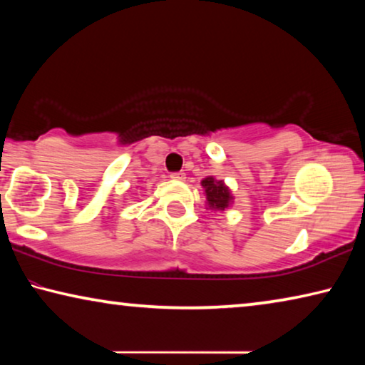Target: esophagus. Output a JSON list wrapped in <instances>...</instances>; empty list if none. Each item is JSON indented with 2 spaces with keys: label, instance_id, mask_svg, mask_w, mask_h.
Listing matches in <instances>:
<instances>
[{
  "label": "esophagus",
  "instance_id": "esophagus-1",
  "mask_svg": "<svg viewBox=\"0 0 365 365\" xmlns=\"http://www.w3.org/2000/svg\"><path fill=\"white\" fill-rule=\"evenodd\" d=\"M170 178H172V180H183L185 174H183V172H172Z\"/></svg>",
  "mask_w": 365,
  "mask_h": 365
}]
</instances>
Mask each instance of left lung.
I'll return each instance as SVG.
<instances>
[{
    "mask_svg": "<svg viewBox=\"0 0 365 365\" xmlns=\"http://www.w3.org/2000/svg\"><path fill=\"white\" fill-rule=\"evenodd\" d=\"M202 187L206 188L209 206L214 209H222V211H224L232 200L230 191H228L225 185L222 182H215L212 177H207L202 180Z\"/></svg>",
    "mask_w": 365,
    "mask_h": 365,
    "instance_id": "obj_1",
    "label": "left lung"
}]
</instances>
